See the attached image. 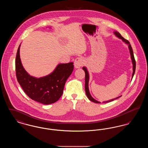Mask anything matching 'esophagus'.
<instances>
[{
	"label": "esophagus",
	"mask_w": 148,
	"mask_h": 148,
	"mask_svg": "<svg viewBox=\"0 0 148 148\" xmlns=\"http://www.w3.org/2000/svg\"><path fill=\"white\" fill-rule=\"evenodd\" d=\"M84 64V60L82 57H77L74 61V66L76 68H79L82 66Z\"/></svg>",
	"instance_id": "34e87169"
}]
</instances>
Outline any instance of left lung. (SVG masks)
<instances>
[{"instance_id": "8db88e82", "label": "left lung", "mask_w": 148, "mask_h": 148, "mask_svg": "<svg viewBox=\"0 0 148 148\" xmlns=\"http://www.w3.org/2000/svg\"><path fill=\"white\" fill-rule=\"evenodd\" d=\"M114 34H115V35H116L118 38H119L120 39H121L123 40V42H125L127 44L129 45V48L130 50V55H131V58H132V63L133 64V74H132V77H133L134 76V73H135V68H136V62H135V58H134V54H133V49H132V47L130 44V42L127 40L125 39H124L121 34L119 33L118 32H114ZM83 69L84 71L85 74V92H86V94L88 97V98H89V99L92 101V102H94L95 103H100V102H99L98 101H97L96 100H95L94 99L92 98L90 92H89V88H88V83H89V74H88V72L86 70V68L85 67H83ZM120 97H119L118 98L115 99H113L112 100H110L109 101H104L103 103H108V102H110V101H112L116 99L119 98Z\"/></svg>"}]
</instances>
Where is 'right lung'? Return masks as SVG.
I'll return each instance as SVG.
<instances>
[{
    "label": "right lung",
    "instance_id": "right-lung-1",
    "mask_svg": "<svg viewBox=\"0 0 148 148\" xmlns=\"http://www.w3.org/2000/svg\"><path fill=\"white\" fill-rule=\"evenodd\" d=\"M19 50L20 45L15 59V73L24 92L30 98L44 104L56 102L62 95L65 82L74 69L73 63L60 64L49 75L35 78L29 75L23 68Z\"/></svg>",
    "mask_w": 148,
    "mask_h": 148
}]
</instances>
